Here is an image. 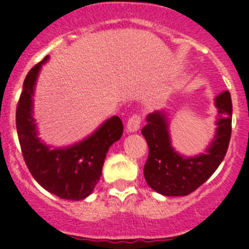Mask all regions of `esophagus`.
Returning <instances> with one entry per match:
<instances>
[{"instance_id":"esophagus-1","label":"esophagus","mask_w":249,"mask_h":249,"mask_svg":"<svg viewBox=\"0 0 249 249\" xmlns=\"http://www.w3.org/2000/svg\"><path fill=\"white\" fill-rule=\"evenodd\" d=\"M141 122H142V116L136 113V115L131 116V118L127 122V132H136L140 129Z\"/></svg>"}]
</instances>
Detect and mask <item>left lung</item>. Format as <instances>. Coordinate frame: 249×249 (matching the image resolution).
Masks as SVG:
<instances>
[{
  "mask_svg": "<svg viewBox=\"0 0 249 249\" xmlns=\"http://www.w3.org/2000/svg\"><path fill=\"white\" fill-rule=\"evenodd\" d=\"M218 121L216 136L205 153L194 158L178 154L170 144L165 115L149 113L142 134L149 153L144 164V179L157 193L165 196H185L202 185L217 169L229 148L232 132V101L229 91L215 99Z\"/></svg>",
  "mask_w": 249,
  "mask_h": 249,
  "instance_id": "obj_1",
  "label": "left lung"
}]
</instances>
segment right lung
<instances>
[{"label":"right lung","mask_w":249,"mask_h":249,"mask_svg":"<svg viewBox=\"0 0 249 249\" xmlns=\"http://www.w3.org/2000/svg\"><path fill=\"white\" fill-rule=\"evenodd\" d=\"M45 56L27 74L16 111L20 150L29 172L40 186L60 199L83 200L96 186L108 148L123 133L122 121L113 116L89 138L64 149H49L36 137L32 96Z\"/></svg>","instance_id":"1"}]
</instances>
